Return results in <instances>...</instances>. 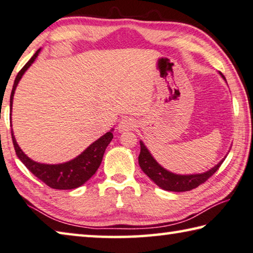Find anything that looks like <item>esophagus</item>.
Segmentation results:
<instances>
[{"label": "esophagus", "mask_w": 253, "mask_h": 253, "mask_svg": "<svg viewBox=\"0 0 253 253\" xmlns=\"http://www.w3.org/2000/svg\"><path fill=\"white\" fill-rule=\"evenodd\" d=\"M136 126V123L133 119L131 118H124L121 122L119 123L118 130L120 132H126V131H131L133 130Z\"/></svg>", "instance_id": "1"}]
</instances>
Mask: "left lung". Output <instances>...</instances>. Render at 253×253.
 I'll use <instances>...</instances> for the list:
<instances>
[{
	"label": "left lung",
	"mask_w": 253,
	"mask_h": 253,
	"mask_svg": "<svg viewBox=\"0 0 253 253\" xmlns=\"http://www.w3.org/2000/svg\"><path fill=\"white\" fill-rule=\"evenodd\" d=\"M225 81V78L223 74L219 72ZM227 82V81H225ZM140 156H139V165L142 171L147 174L150 179H151L154 183H156L159 188H161L166 191H173V192H184L190 191V190L198 188L199 185L213 175L214 172L219 169L220 166L222 165L224 157L222 160L219 161L218 165H215L213 168H211L206 172L202 173H192V174H178L173 173L166 168H163L160 163H159L156 159L153 158L151 152L149 151L147 145L143 143L142 140H140Z\"/></svg>",
	"instance_id": "1"
}]
</instances>
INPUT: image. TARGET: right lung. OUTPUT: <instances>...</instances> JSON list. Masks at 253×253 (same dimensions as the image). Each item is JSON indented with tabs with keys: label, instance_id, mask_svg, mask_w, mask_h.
<instances>
[{
	"label": "right lung",
	"instance_id": "add662e5",
	"mask_svg": "<svg viewBox=\"0 0 253 253\" xmlns=\"http://www.w3.org/2000/svg\"><path fill=\"white\" fill-rule=\"evenodd\" d=\"M40 52H41V48H39V50L34 53V55L31 57L28 63L22 68V70L16 75L10 97L11 114L13 96H14L17 84H19L20 80L23 77L26 71H28V69L33 64V62L40 54ZM112 131L113 129L100 136L99 139L91 143L82 153H80L78 157H75L72 160L63 163H57V165H47V163L37 162L29 158L23 151H22L20 145L17 144L14 133H13V129L12 140L13 144H14L17 158L23 162V165L28 168L38 179L43 181L44 183L53 189L71 190L81 187V185L85 183L86 181L95 173L96 170L99 169L102 159H103L105 149L113 139Z\"/></svg>",
	"mask_w": 253,
	"mask_h": 253
}]
</instances>
